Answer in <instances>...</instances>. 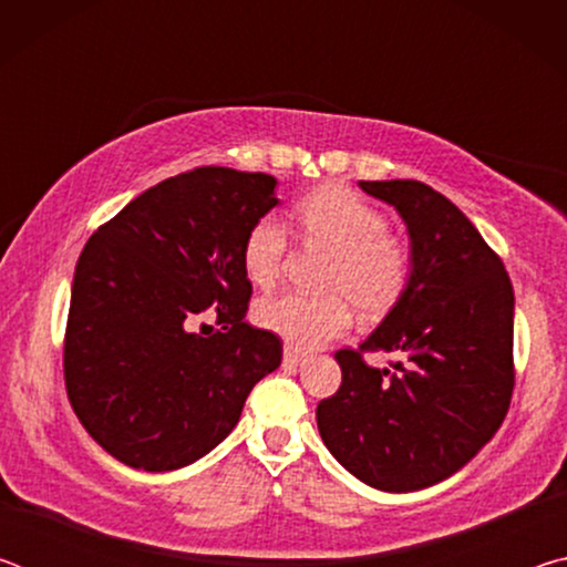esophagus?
I'll list each match as a JSON object with an SVG mask.
<instances>
[{"label": "esophagus", "instance_id": "34e87169", "mask_svg": "<svg viewBox=\"0 0 567 567\" xmlns=\"http://www.w3.org/2000/svg\"><path fill=\"white\" fill-rule=\"evenodd\" d=\"M307 362V354L297 352L292 348H285V358H282V364L285 368H300V364Z\"/></svg>", "mask_w": 567, "mask_h": 567}]
</instances>
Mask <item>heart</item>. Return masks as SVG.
<instances>
[{"mask_svg":"<svg viewBox=\"0 0 567 567\" xmlns=\"http://www.w3.org/2000/svg\"><path fill=\"white\" fill-rule=\"evenodd\" d=\"M297 223L310 247L332 255L322 275L320 297L280 295L262 300L255 320L295 350H315L350 328L352 307L362 320H380L405 297L412 280V252L388 233V217L358 192L328 185L307 195ZM290 249L287 229L260 217L243 245V267L255 287H272Z\"/></svg>","mask_w":567,"mask_h":567,"instance_id":"heart-1","label":"heart"}]
</instances>
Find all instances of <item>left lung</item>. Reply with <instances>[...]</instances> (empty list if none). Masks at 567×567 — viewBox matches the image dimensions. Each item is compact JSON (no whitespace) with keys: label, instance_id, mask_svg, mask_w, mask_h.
Segmentation results:
<instances>
[{"label":"left lung","instance_id":"obj_1","mask_svg":"<svg viewBox=\"0 0 567 567\" xmlns=\"http://www.w3.org/2000/svg\"><path fill=\"white\" fill-rule=\"evenodd\" d=\"M398 209L412 280L358 350L334 352L342 385L318 405L334 460L364 485L415 493L465 467L497 433L513 395L515 295L475 225L417 179L360 182ZM362 351H395L396 372Z\"/></svg>","mask_w":567,"mask_h":567}]
</instances>
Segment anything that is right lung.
<instances>
[{"label": "right lung", "mask_w": 567, "mask_h": 567, "mask_svg": "<svg viewBox=\"0 0 567 567\" xmlns=\"http://www.w3.org/2000/svg\"><path fill=\"white\" fill-rule=\"evenodd\" d=\"M265 172L197 167L142 192L84 245L64 334L76 417L120 463L167 473L233 433L282 362L277 334L245 322L243 245L280 203ZM203 313L220 330L199 336Z\"/></svg>", "instance_id": "obj_1"}]
</instances>
